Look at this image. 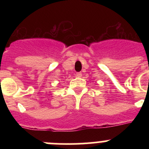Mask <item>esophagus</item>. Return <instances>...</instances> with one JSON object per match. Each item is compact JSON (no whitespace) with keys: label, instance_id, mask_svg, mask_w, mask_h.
<instances>
[{"label":"esophagus","instance_id":"1","mask_svg":"<svg viewBox=\"0 0 149 149\" xmlns=\"http://www.w3.org/2000/svg\"><path fill=\"white\" fill-rule=\"evenodd\" d=\"M81 76H82V74L81 72H78V73H76V77H81Z\"/></svg>","mask_w":149,"mask_h":149}]
</instances>
